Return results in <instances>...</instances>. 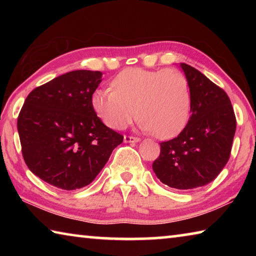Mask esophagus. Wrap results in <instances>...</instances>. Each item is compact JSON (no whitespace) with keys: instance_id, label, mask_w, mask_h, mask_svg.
I'll return each instance as SVG.
<instances>
[{"instance_id":"34e87169","label":"esophagus","mask_w":256,"mask_h":256,"mask_svg":"<svg viewBox=\"0 0 256 256\" xmlns=\"http://www.w3.org/2000/svg\"><path fill=\"white\" fill-rule=\"evenodd\" d=\"M140 141V138H136V136H124V142H126V144H133V142H138Z\"/></svg>"}]
</instances>
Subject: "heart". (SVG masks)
Masks as SVG:
<instances>
[{"instance_id": "1", "label": "heart", "mask_w": 256, "mask_h": 256, "mask_svg": "<svg viewBox=\"0 0 256 256\" xmlns=\"http://www.w3.org/2000/svg\"><path fill=\"white\" fill-rule=\"evenodd\" d=\"M92 107L108 126L123 130L138 116L141 128L170 138L185 128L190 112L188 81L177 68H126L112 81V89H97Z\"/></svg>"}]
</instances>
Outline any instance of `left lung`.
<instances>
[{
	"label": "left lung",
	"mask_w": 256,
	"mask_h": 256,
	"mask_svg": "<svg viewBox=\"0 0 256 256\" xmlns=\"http://www.w3.org/2000/svg\"><path fill=\"white\" fill-rule=\"evenodd\" d=\"M180 66L190 86V116L178 136L160 144L152 170L170 188L190 190L209 184L226 166L236 118L224 89L188 64Z\"/></svg>",
	"instance_id": "obj_1"
}]
</instances>
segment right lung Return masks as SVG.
Wrapping results in <instances>:
<instances>
[{
  "mask_svg": "<svg viewBox=\"0 0 256 256\" xmlns=\"http://www.w3.org/2000/svg\"><path fill=\"white\" fill-rule=\"evenodd\" d=\"M99 71L68 72L37 86L18 116L24 162L58 188H81L96 178L123 136L107 128L92 102Z\"/></svg>",
  "mask_w": 256,
  "mask_h": 256,
  "instance_id": "obj_1",
  "label": "right lung"
}]
</instances>
